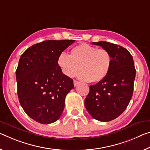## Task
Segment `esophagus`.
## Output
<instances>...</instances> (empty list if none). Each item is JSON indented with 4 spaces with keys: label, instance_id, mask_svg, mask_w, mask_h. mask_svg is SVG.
<instances>
[{
    "label": "esophagus",
    "instance_id": "34e87169",
    "mask_svg": "<svg viewBox=\"0 0 150 150\" xmlns=\"http://www.w3.org/2000/svg\"><path fill=\"white\" fill-rule=\"evenodd\" d=\"M73 83H74V86L76 87V86H77V85L79 84V82L77 81L74 80V81H73Z\"/></svg>",
    "mask_w": 150,
    "mask_h": 150
}]
</instances>
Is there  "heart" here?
Segmentation results:
<instances>
[{"mask_svg": "<svg viewBox=\"0 0 150 150\" xmlns=\"http://www.w3.org/2000/svg\"><path fill=\"white\" fill-rule=\"evenodd\" d=\"M112 57L105 49H97L87 43H81L72 48L69 55L59 54L57 64L67 77H73L81 70L80 78L85 81L99 83L105 79L110 71Z\"/></svg>", "mask_w": 150, "mask_h": 150, "instance_id": "1", "label": "heart"}]
</instances>
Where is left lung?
Instances as JSON below:
<instances>
[{"label":"left lung","instance_id":"8db88e82","mask_svg":"<svg viewBox=\"0 0 150 150\" xmlns=\"http://www.w3.org/2000/svg\"><path fill=\"white\" fill-rule=\"evenodd\" d=\"M92 44L108 50L112 63L105 79L89 86L85 106L92 117L100 122H109L127 108L134 91L136 71L133 57L126 49L106 41Z\"/></svg>","mask_w":150,"mask_h":150}]
</instances>
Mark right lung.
I'll return each mask as SVG.
<instances>
[{
	"instance_id": "add662e5",
	"label": "right lung",
	"mask_w": 150,
	"mask_h": 150,
	"mask_svg": "<svg viewBox=\"0 0 150 150\" xmlns=\"http://www.w3.org/2000/svg\"><path fill=\"white\" fill-rule=\"evenodd\" d=\"M75 40H48L33 45L22 54L16 71L18 100L25 112L42 124L59 120L73 81L61 72L59 54Z\"/></svg>"
}]
</instances>
